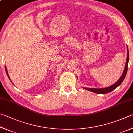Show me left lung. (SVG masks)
<instances>
[{
	"mask_svg": "<svg viewBox=\"0 0 133 133\" xmlns=\"http://www.w3.org/2000/svg\"><path fill=\"white\" fill-rule=\"evenodd\" d=\"M129 50H128V47H127V60H126V63H125L124 71V72H123V75H122V76H121L119 79L118 80L117 82H116L115 84H113V85L110 86V87H109L108 88H105L95 89V88H85V89H87L88 90H89V91H91V92L96 93V94H108V93L110 92L111 91H112V90H113L114 89H115L116 88L118 87V86H119L121 83H122L123 80L124 79L125 75H126V74H127V69H128V64H129Z\"/></svg>",
	"mask_w": 133,
	"mask_h": 133,
	"instance_id": "left-lung-1",
	"label": "left lung"
}]
</instances>
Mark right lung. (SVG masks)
I'll list each match as a JSON object with an SVG mask.
<instances>
[{"label": "right lung", "instance_id": "add662e5", "mask_svg": "<svg viewBox=\"0 0 133 133\" xmlns=\"http://www.w3.org/2000/svg\"><path fill=\"white\" fill-rule=\"evenodd\" d=\"M5 70H6V74H7V75H8V78H9V79L10 80V78H9V75H8V71H7V69H6V66H5Z\"/></svg>", "mask_w": 133, "mask_h": 133}]
</instances>
